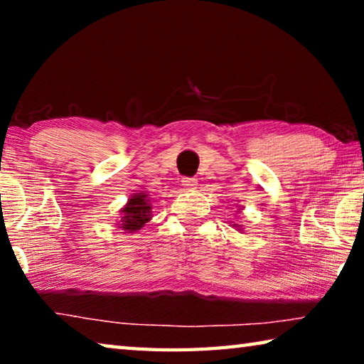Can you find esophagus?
Returning <instances> with one entry per match:
<instances>
[{"label":"esophagus","mask_w":364,"mask_h":364,"mask_svg":"<svg viewBox=\"0 0 364 364\" xmlns=\"http://www.w3.org/2000/svg\"><path fill=\"white\" fill-rule=\"evenodd\" d=\"M181 184H183V186L186 188L188 191H193V189H196V186H197V180H196V178H183Z\"/></svg>","instance_id":"1"}]
</instances>
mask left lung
<instances>
[{
    "label": "left lung",
    "mask_w": 364,
    "mask_h": 364,
    "mask_svg": "<svg viewBox=\"0 0 364 364\" xmlns=\"http://www.w3.org/2000/svg\"><path fill=\"white\" fill-rule=\"evenodd\" d=\"M234 226H237V225H234ZM237 228H241V225H239V226H237ZM241 230H242V228H241Z\"/></svg>",
    "instance_id": "1"
}]
</instances>
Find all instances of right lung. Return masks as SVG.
<instances>
[{
	"label": "right lung",
	"mask_w": 364,
	"mask_h": 364,
	"mask_svg": "<svg viewBox=\"0 0 364 364\" xmlns=\"http://www.w3.org/2000/svg\"><path fill=\"white\" fill-rule=\"evenodd\" d=\"M119 228L127 232H136L152 218V200L149 194H133L120 210Z\"/></svg>",
	"instance_id": "obj_1"
}]
</instances>
